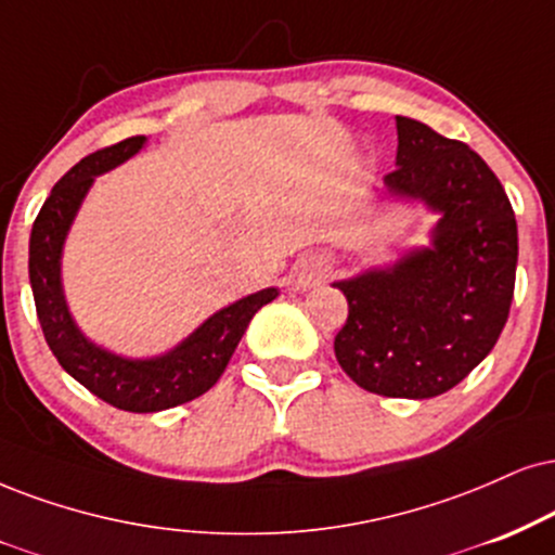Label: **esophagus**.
Here are the masks:
<instances>
[{"label": "esophagus", "mask_w": 555, "mask_h": 555, "mask_svg": "<svg viewBox=\"0 0 555 555\" xmlns=\"http://www.w3.org/2000/svg\"><path fill=\"white\" fill-rule=\"evenodd\" d=\"M324 275H326V264L321 262V259H309V262H304L296 272H293V285H296L298 291L313 288V285L321 283V278Z\"/></svg>", "instance_id": "34e87169"}]
</instances>
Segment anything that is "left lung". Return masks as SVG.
I'll use <instances>...</instances> for the list:
<instances>
[{
  "mask_svg": "<svg viewBox=\"0 0 555 555\" xmlns=\"http://www.w3.org/2000/svg\"><path fill=\"white\" fill-rule=\"evenodd\" d=\"M396 133L386 193L422 201L440 221L429 246L334 283L350 306L334 354L365 391L433 399L466 378L507 324L517 221L502 182L474 149L401 115Z\"/></svg>",
  "mask_w": 555,
  "mask_h": 555,
  "instance_id": "left-lung-1",
  "label": "left lung"
}]
</instances>
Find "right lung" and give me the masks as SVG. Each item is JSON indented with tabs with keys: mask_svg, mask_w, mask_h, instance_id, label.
<instances>
[{
	"mask_svg": "<svg viewBox=\"0 0 555 555\" xmlns=\"http://www.w3.org/2000/svg\"><path fill=\"white\" fill-rule=\"evenodd\" d=\"M146 146V135H133L115 146L100 149L79 164H74L53 184L43 208L33 223L30 234V288L36 298L38 321L43 337L56 354L59 365L79 380L87 391L107 401L115 409L135 414H152L162 409L180 406L203 396L221 378L238 339L255 313L278 298V288L251 293L236 304L216 311L197 330L182 339L175 350L159 358L131 360L120 358L105 347L89 341L66 306L61 285V255L68 229L94 177L111 172Z\"/></svg>",
	"mask_w": 555,
	"mask_h": 555,
	"instance_id": "obj_1",
	"label": "right lung"
}]
</instances>
